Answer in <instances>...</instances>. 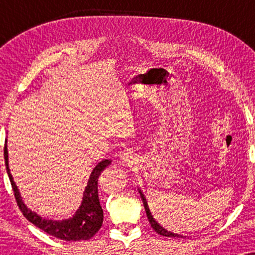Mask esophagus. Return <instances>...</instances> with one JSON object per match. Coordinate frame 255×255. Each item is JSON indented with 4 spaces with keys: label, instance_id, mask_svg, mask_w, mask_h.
<instances>
[{
    "label": "esophagus",
    "instance_id": "34e87169",
    "mask_svg": "<svg viewBox=\"0 0 255 255\" xmlns=\"http://www.w3.org/2000/svg\"><path fill=\"white\" fill-rule=\"evenodd\" d=\"M121 160H122V162L124 163V165H128V166H132L133 165V162H134V158H133V155L131 154L130 152H124L123 154L121 155Z\"/></svg>",
    "mask_w": 255,
    "mask_h": 255
}]
</instances>
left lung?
Wrapping results in <instances>:
<instances>
[{"label":"left lung","instance_id":"left-lung-1","mask_svg":"<svg viewBox=\"0 0 255 255\" xmlns=\"http://www.w3.org/2000/svg\"><path fill=\"white\" fill-rule=\"evenodd\" d=\"M139 194H140L141 196V200H142V204H144V208H145V211H146V215H147V218H148V222L149 224H151L152 229L154 230L156 233H159V235H161L163 237H170V238H183V236L181 235H177V233H173L170 231H167L166 229H163L161 225L159 224L158 222L155 221L154 218H153V216L151 214V211H149V208H148V204H147V201H146V198L144 195H142L141 190H139Z\"/></svg>","mask_w":255,"mask_h":255}]
</instances>
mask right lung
<instances>
[{"instance_id": "add662e5", "label": "right lung", "mask_w": 255, "mask_h": 255, "mask_svg": "<svg viewBox=\"0 0 255 255\" xmlns=\"http://www.w3.org/2000/svg\"><path fill=\"white\" fill-rule=\"evenodd\" d=\"M4 161L6 167V173H8L10 183H11L13 194L17 202V205L22 211L27 221L36 225L37 228L43 230L47 235H51L55 238L65 240V242H79V240H88L93 236L96 235L102 226L103 223V210L100 204L99 191H97V181L101 173L107 168L111 163V160L104 159L96 165L90 174L88 182L85 191H83V197L81 205L72 218L62 219V221H53V219H46L40 217L36 212L31 211L29 208L24 204L20 197L19 190L17 188L15 181L12 179L11 173L9 169L8 161V148L4 146Z\"/></svg>"}]
</instances>
